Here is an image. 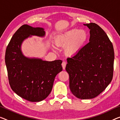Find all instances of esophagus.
Returning <instances> with one entry per match:
<instances>
[{
	"instance_id": "obj_1",
	"label": "esophagus",
	"mask_w": 120,
	"mask_h": 120,
	"mask_svg": "<svg viewBox=\"0 0 120 120\" xmlns=\"http://www.w3.org/2000/svg\"><path fill=\"white\" fill-rule=\"evenodd\" d=\"M62 65L63 69V70H65V69L66 65V62H65V61H63V62H62Z\"/></svg>"
}]
</instances>
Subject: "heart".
I'll return each mask as SVG.
<instances>
[{"label":"heart","instance_id":"1","mask_svg":"<svg viewBox=\"0 0 120 120\" xmlns=\"http://www.w3.org/2000/svg\"><path fill=\"white\" fill-rule=\"evenodd\" d=\"M87 38L86 30L73 29L57 36L55 42L57 46L65 45V54L69 56H73L80 50L87 41Z\"/></svg>","mask_w":120,"mask_h":120}]
</instances>
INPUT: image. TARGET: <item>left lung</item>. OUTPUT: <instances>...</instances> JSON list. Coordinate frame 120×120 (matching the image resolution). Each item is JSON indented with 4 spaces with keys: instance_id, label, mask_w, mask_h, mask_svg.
<instances>
[{
    "instance_id": "8db88e82",
    "label": "left lung",
    "mask_w": 120,
    "mask_h": 120,
    "mask_svg": "<svg viewBox=\"0 0 120 120\" xmlns=\"http://www.w3.org/2000/svg\"><path fill=\"white\" fill-rule=\"evenodd\" d=\"M90 42L71 58H67L66 71L69 87L75 97L93 99L106 89L113 79L114 51L107 35L95 23H86Z\"/></svg>"
}]
</instances>
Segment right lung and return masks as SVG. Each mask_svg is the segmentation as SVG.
Listing matches in <instances>:
<instances>
[{
    "instance_id": "obj_1",
    "label": "right lung",
    "mask_w": 120,
    "mask_h": 120,
    "mask_svg": "<svg viewBox=\"0 0 120 120\" xmlns=\"http://www.w3.org/2000/svg\"><path fill=\"white\" fill-rule=\"evenodd\" d=\"M44 36L40 27L23 25L11 38L6 50L8 78L12 90L20 97L31 102H39L47 98L52 90L56 75L62 71L61 60L52 62L29 58L21 50L22 42L30 35Z\"/></svg>"
}]
</instances>
